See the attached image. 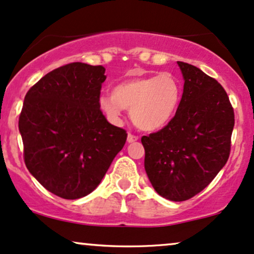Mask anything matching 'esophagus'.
Segmentation results:
<instances>
[{"label":"esophagus","mask_w":254,"mask_h":254,"mask_svg":"<svg viewBox=\"0 0 254 254\" xmlns=\"http://www.w3.org/2000/svg\"><path fill=\"white\" fill-rule=\"evenodd\" d=\"M138 139H139L138 135H134V134H132V133L128 134V136H127V141L128 142H134V141H136Z\"/></svg>","instance_id":"obj_1"}]
</instances>
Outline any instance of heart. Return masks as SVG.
Listing matches in <instances>:
<instances>
[{
	"label": "heart",
	"mask_w": 254,
	"mask_h": 254,
	"mask_svg": "<svg viewBox=\"0 0 254 254\" xmlns=\"http://www.w3.org/2000/svg\"><path fill=\"white\" fill-rule=\"evenodd\" d=\"M181 101V85L172 74L138 77L125 80L113 94L100 96V107L110 120L118 121L124 108H130V119L142 130L160 129L171 120Z\"/></svg>",
	"instance_id": "heart-1"
}]
</instances>
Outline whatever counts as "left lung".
I'll list each match as a JSON object with an SVG mask.
<instances>
[{"label": "left lung", "mask_w": 254, "mask_h": 254, "mask_svg": "<svg viewBox=\"0 0 254 254\" xmlns=\"http://www.w3.org/2000/svg\"><path fill=\"white\" fill-rule=\"evenodd\" d=\"M177 63L184 89L176 115L160 130L142 136L141 142L152 187L164 198L181 202L201 192L227 163L234 110L215 78Z\"/></svg>", "instance_id": "8db88e82"}]
</instances>
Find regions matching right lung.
Segmentation results:
<instances>
[{
    "mask_svg": "<svg viewBox=\"0 0 254 254\" xmlns=\"http://www.w3.org/2000/svg\"><path fill=\"white\" fill-rule=\"evenodd\" d=\"M102 65L70 63L27 91L19 118L23 159L50 192L84 197L97 188L127 140L100 109Z\"/></svg>",
    "mask_w": 254,
    "mask_h": 254,
    "instance_id": "obj_1",
    "label": "right lung"
}]
</instances>
